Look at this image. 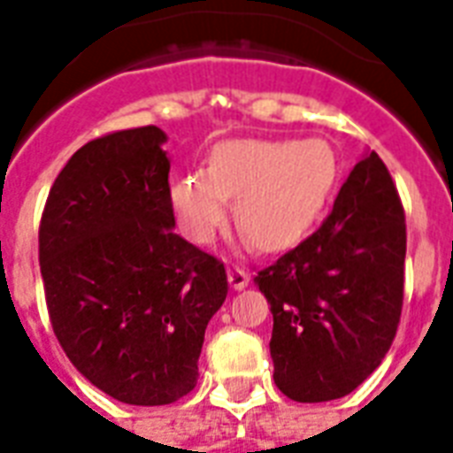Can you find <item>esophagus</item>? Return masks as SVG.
I'll use <instances>...</instances> for the list:
<instances>
[{
	"instance_id": "esophagus-1",
	"label": "esophagus",
	"mask_w": 453,
	"mask_h": 453,
	"mask_svg": "<svg viewBox=\"0 0 453 453\" xmlns=\"http://www.w3.org/2000/svg\"><path fill=\"white\" fill-rule=\"evenodd\" d=\"M227 282H230V288L233 289H244L250 285V273L240 268V265H233L230 271H227Z\"/></svg>"
}]
</instances>
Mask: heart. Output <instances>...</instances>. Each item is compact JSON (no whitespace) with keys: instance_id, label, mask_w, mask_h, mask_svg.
I'll return each instance as SVG.
<instances>
[{"instance_id":"b5f03b06","label":"heart","mask_w":453,"mask_h":453,"mask_svg":"<svg viewBox=\"0 0 453 453\" xmlns=\"http://www.w3.org/2000/svg\"><path fill=\"white\" fill-rule=\"evenodd\" d=\"M340 178L333 144L306 140H233L219 144L209 171L173 182L171 202L185 233L209 242L234 199V223L264 251L296 242L330 202Z\"/></svg>"}]
</instances>
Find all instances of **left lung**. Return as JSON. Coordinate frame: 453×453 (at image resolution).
Masks as SVG:
<instances>
[{
    "mask_svg": "<svg viewBox=\"0 0 453 453\" xmlns=\"http://www.w3.org/2000/svg\"><path fill=\"white\" fill-rule=\"evenodd\" d=\"M403 258V206L388 165L365 151L323 226L254 278L271 303L282 395L333 402L382 364L402 316Z\"/></svg>",
    "mask_w": 453,
    "mask_h": 453,
    "instance_id": "8db88e82",
    "label": "left lung"
}]
</instances>
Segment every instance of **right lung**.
Segmentation results:
<instances>
[{"label": "right lung", "mask_w": 453, "mask_h": 453, "mask_svg": "<svg viewBox=\"0 0 453 453\" xmlns=\"http://www.w3.org/2000/svg\"><path fill=\"white\" fill-rule=\"evenodd\" d=\"M165 133L104 134L75 151L40 223V271L65 357L104 395L164 406L192 392L227 295L219 258L173 233Z\"/></svg>", "instance_id": "right-lung-1"}]
</instances>
